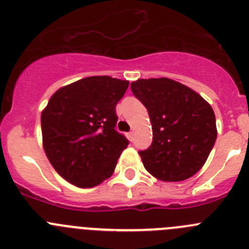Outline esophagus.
Here are the masks:
<instances>
[{
  "label": "esophagus",
  "mask_w": 249,
  "mask_h": 249,
  "mask_svg": "<svg viewBox=\"0 0 249 249\" xmlns=\"http://www.w3.org/2000/svg\"><path fill=\"white\" fill-rule=\"evenodd\" d=\"M127 135V139H129V140H134V131H130V132H127L126 134Z\"/></svg>",
  "instance_id": "1"
}]
</instances>
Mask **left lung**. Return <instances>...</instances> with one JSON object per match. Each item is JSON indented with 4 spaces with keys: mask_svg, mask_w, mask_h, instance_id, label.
Wrapping results in <instances>:
<instances>
[{
    "mask_svg": "<svg viewBox=\"0 0 249 249\" xmlns=\"http://www.w3.org/2000/svg\"><path fill=\"white\" fill-rule=\"evenodd\" d=\"M131 90L146 107L152 124V143L139 152L146 171L163 182L194 176L217 136L210 104L192 88L166 77L138 80Z\"/></svg>",
    "mask_w": 249,
    "mask_h": 249,
    "instance_id": "8db88e82",
    "label": "left lung"
}]
</instances>
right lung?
<instances>
[{
    "instance_id": "obj_1",
    "label": "right lung",
    "mask_w": 249,
    "mask_h": 249,
    "mask_svg": "<svg viewBox=\"0 0 249 249\" xmlns=\"http://www.w3.org/2000/svg\"><path fill=\"white\" fill-rule=\"evenodd\" d=\"M129 81L92 76L61 87L41 113L46 157L64 179L80 188L113 174L129 140L115 130L117 103Z\"/></svg>"
}]
</instances>
